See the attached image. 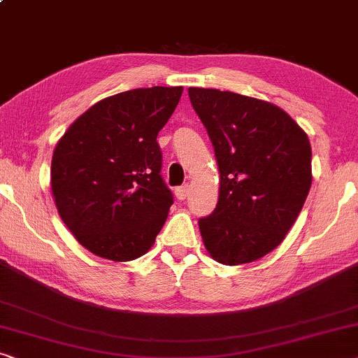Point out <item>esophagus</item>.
<instances>
[{"mask_svg":"<svg viewBox=\"0 0 358 358\" xmlns=\"http://www.w3.org/2000/svg\"><path fill=\"white\" fill-rule=\"evenodd\" d=\"M189 194V185H183V186H178V188H175V196H177V199L183 201L188 198Z\"/></svg>","mask_w":358,"mask_h":358,"instance_id":"1","label":"esophagus"}]
</instances>
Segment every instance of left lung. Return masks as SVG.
Returning a JSON list of instances; mask_svg holds the SVG:
<instances>
[{
  "label": "left lung",
  "mask_w": 358,
  "mask_h": 358,
  "mask_svg": "<svg viewBox=\"0 0 358 358\" xmlns=\"http://www.w3.org/2000/svg\"><path fill=\"white\" fill-rule=\"evenodd\" d=\"M220 172L219 201L198 220L219 263L263 258L285 238L311 186L308 136L275 105L229 90L189 87Z\"/></svg>",
  "instance_id": "8db88e82"
}]
</instances>
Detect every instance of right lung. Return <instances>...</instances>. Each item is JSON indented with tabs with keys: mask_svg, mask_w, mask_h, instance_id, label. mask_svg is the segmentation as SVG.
<instances>
[{
	"mask_svg": "<svg viewBox=\"0 0 358 358\" xmlns=\"http://www.w3.org/2000/svg\"><path fill=\"white\" fill-rule=\"evenodd\" d=\"M183 87L133 89L80 115L58 141L52 191L59 217L90 253L131 261L154 245L173 204L160 175L159 131Z\"/></svg>",
	"mask_w": 358,
	"mask_h": 358,
	"instance_id": "obj_1",
	"label": "right lung"
}]
</instances>
